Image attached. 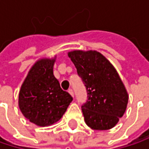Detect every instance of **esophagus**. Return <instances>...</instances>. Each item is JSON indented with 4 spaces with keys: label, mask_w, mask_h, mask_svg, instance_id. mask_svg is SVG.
Returning <instances> with one entry per match:
<instances>
[{
    "label": "esophagus",
    "mask_w": 149,
    "mask_h": 149,
    "mask_svg": "<svg viewBox=\"0 0 149 149\" xmlns=\"http://www.w3.org/2000/svg\"><path fill=\"white\" fill-rule=\"evenodd\" d=\"M68 92L70 93V95H71L72 97H74V93H73V91H72V89H70V90L68 91Z\"/></svg>",
    "instance_id": "obj_1"
}]
</instances>
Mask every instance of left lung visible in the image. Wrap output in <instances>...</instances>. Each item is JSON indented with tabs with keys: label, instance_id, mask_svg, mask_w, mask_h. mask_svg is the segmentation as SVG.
Returning a JSON list of instances; mask_svg holds the SVG:
<instances>
[{
	"label": "left lung",
	"instance_id": "obj_1",
	"mask_svg": "<svg viewBox=\"0 0 149 149\" xmlns=\"http://www.w3.org/2000/svg\"><path fill=\"white\" fill-rule=\"evenodd\" d=\"M84 83L88 101L82 106L84 122L95 130L114 128L125 113L129 94L114 65L95 50L68 52Z\"/></svg>",
	"mask_w": 149,
	"mask_h": 149
}]
</instances>
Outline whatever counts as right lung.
<instances>
[{"mask_svg":"<svg viewBox=\"0 0 149 149\" xmlns=\"http://www.w3.org/2000/svg\"><path fill=\"white\" fill-rule=\"evenodd\" d=\"M56 58L57 55L38 59L27 72L19 92L21 113L40 127H48L58 122L72 101L53 75Z\"/></svg>","mask_w":149,"mask_h":149,"instance_id":"obj_1","label":"right lung"}]
</instances>
